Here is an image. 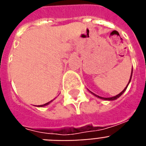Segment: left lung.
I'll list each match as a JSON object with an SVG mask.
<instances>
[{
  "label": "left lung",
  "mask_w": 146,
  "mask_h": 146,
  "mask_svg": "<svg viewBox=\"0 0 146 146\" xmlns=\"http://www.w3.org/2000/svg\"><path fill=\"white\" fill-rule=\"evenodd\" d=\"M132 74H133V69H132V72H131L130 78H129V83H128V84H127V86H126V88H124V90L123 91H122V92H120V93H119V94H117V95L114 96V97H111V98H102V97H100V96H98V95H97V94H94L93 92H91V91H90V92H91V93L93 95H94V96H95V97H97V98H100V99H102V100H116V99H117V98H119V97H120V96H121L122 94H123L124 93V91H125L126 90V88H127V87H128V85H129V82H130V81H131V78H132Z\"/></svg>",
  "instance_id": "1"
}]
</instances>
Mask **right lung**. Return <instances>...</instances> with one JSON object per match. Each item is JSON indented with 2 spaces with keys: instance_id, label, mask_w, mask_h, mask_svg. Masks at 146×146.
Masks as SVG:
<instances>
[{
  "instance_id": "right-lung-1",
  "label": "right lung",
  "mask_w": 146,
  "mask_h": 146,
  "mask_svg": "<svg viewBox=\"0 0 146 146\" xmlns=\"http://www.w3.org/2000/svg\"><path fill=\"white\" fill-rule=\"evenodd\" d=\"M52 100H51V101H49V102L46 103V104H42V105H39V107H45V106H47V105H48L49 104H50L51 102H52Z\"/></svg>"
}]
</instances>
